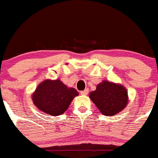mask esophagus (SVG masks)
I'll use <instances>...</instances> for the list:
<instances>
[{
  "instance_id": "1",
  "label": "esophagus",
  "mask_w": 158,
  "mask_h": 158,
  "mask_svg": "<svg viewBox=\"0 0 158 158\" xmlns=\"http://www.w3.org/2000/svg\"><path fill=\"white\" fill-rule=\"evenodd\" d=\"M80 94H81L82 95H87V94H89V89H86L85 90H84V91H81L80 92Z\"/></svg>"
}]
</instances>
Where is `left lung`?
<instances>
[{"label": "left lung", "mask_w": 158, "mask_h": 158, "mask_svg": "<svg viewBox=\"0 0 158 158\" xmlns=\"http://www.w3.org/2000/svg\"><path fill=\"white\" fill-rule=\"evenodd\" d=\"M89 98L106 116L118 114L126 107L129 102L128 92L125 87L106 80L98 84L96 90L89 94Z\"/></svg>", "instance_id": "1"}]
</instances>
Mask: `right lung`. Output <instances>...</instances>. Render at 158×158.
I'll list each match as a JSON object with an SVG mask.
<instances>
[{"mask_svg": "<svg viewBox=\"0 0 158 158\" xmlns=\"http://www.w3.org/2000/svg\"><path fill=\"white\" fill-rule=\"evenodd\" d=\"M79 95L74 88H69L60 79H45L38 84L32 94L33 104L45 114L62 115L73 99Z\"/></svg>", "mask_w": 158, "mask_h": 158, "instance_id": "obj_1", "label": "right lung"}]
</instances>
